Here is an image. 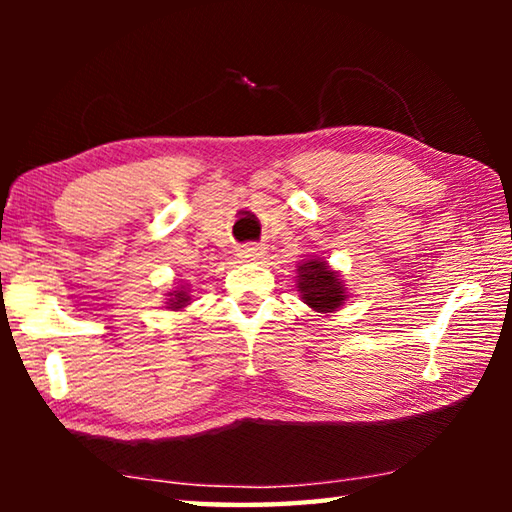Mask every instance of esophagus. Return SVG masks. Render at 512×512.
Returning <instances> with one entry per match:
<instances>
[{
    "label": "esophagus",
    "instance_id": "obj_1",
    "mask_svg": "<svg viewBox=\"0 0 512 512\" xmlns=\"http://www.w3.org/2000/svg\"><path fill=\"white\" fill-rule=\"evenodd\" d=\"M237 255L241 259H246V262H253V259H259L264 255V248L257 246V244H248V246H241Z\"/></svg>",
    "mask_w": 512,
    "mask_h": 512
}]
</instances>
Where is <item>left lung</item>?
<instances>
[{
  "label": "left lung",
  "mask_w": 512,
  "mask_h": 512,
  "mask_svg": "<svg viewBox=\"0 0 512 512\" xmlns=\"http://www.w3.org/2000/svg\"><path fill=\"white\" fill-rule=\"evenodd\" d=\"M298 291L302 300L320 314H332L345 300L343 282L334 271H329L323 259H307L298 266Z\"/></svg>",
  "instance_id": "1"
}]
</instances>
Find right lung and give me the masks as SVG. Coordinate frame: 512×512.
<instances>
[{
    "label": "right lung",
    "instance_id": "add662e5",
    "mask_svg": "<svg viewBox=\"0 0 512 512\" xmlns=\"http://www.w3.org/2000/svg\"><path fill=\"white\" fill-rule=\"evenodd\" d=\"M169 302H167V305H169V309H183L185 305H187V302H189V298H192V296H189V293L183 289V287H180L178 291H173V293H169Z\"/></svg>",
    "mask_w": 512,
    "mask_h": 512
}]
</instances>
